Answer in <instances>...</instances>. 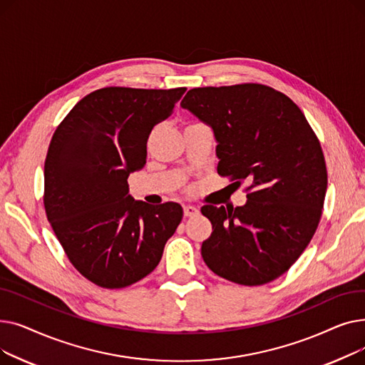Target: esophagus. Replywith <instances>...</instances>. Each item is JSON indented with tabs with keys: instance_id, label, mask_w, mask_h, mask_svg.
Returning a JSON list of instances; mask_svg holds the SVG:
<instances>
[{
	"instance_id": "esophagus-1",
	"label": "esophagus",
	"mask_w": 365,
	"mask_h": 365,
	"mask_svg": "<svg viewBox=\"0 0 365 365\" xmlns=\"http://www.w3.org/2000/svg\"><path fill=\"white\" fill-rule=\"evenodd\" d=\"M183 213L186 217H192V216H197L200 213V210L194 205H185L183 207Z\"/></svg>"
}]
</instances>
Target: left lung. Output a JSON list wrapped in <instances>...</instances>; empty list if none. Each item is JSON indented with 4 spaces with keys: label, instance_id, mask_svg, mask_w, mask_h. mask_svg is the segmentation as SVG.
Here are the masks:
<instances>
[{
    "label": "left lung",
    "instance_id": "8db88e82",
    "mask_svg": "<svg viewBox=\"0 0 365 365\" xmlns=\"http://www.w3.org/2000/svg\"><path fill=\"white\" fill-rule=\"evenodd\" d=\"M180 106L213 128L219 175L250 183L245 205L201 208L213 225L201 247L205 264L241 285L277 279L322 215L327 167L317 134L290 98L263 84L192 88Z\"/></svg>",
    "mask_w": 365,
    "mask_h": 365
}]
</instances>
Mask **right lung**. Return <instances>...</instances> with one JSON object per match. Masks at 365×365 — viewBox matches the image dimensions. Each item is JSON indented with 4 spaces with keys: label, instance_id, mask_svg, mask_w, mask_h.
I'll return each mask as SVG.
<instances>
[{
    "label": "right lung",
    "instance_id": "add662e5",
    "mask_svg": "<svg viewBox=\"0 0 365 365\" xmlns=\"http://www.w3.org/2000/svg\"><path fill=\"white\" fill-rule=\"evenodd\" d=\"M185 87H105L57 125L44 163V208L63 250L84 278L124 289L160 263L183 210L128 195V175L146 164L148 138L168 118Z\"/></svg>",
    "mask_w": 365,
    "mask_h": 365
}]
</instances>
